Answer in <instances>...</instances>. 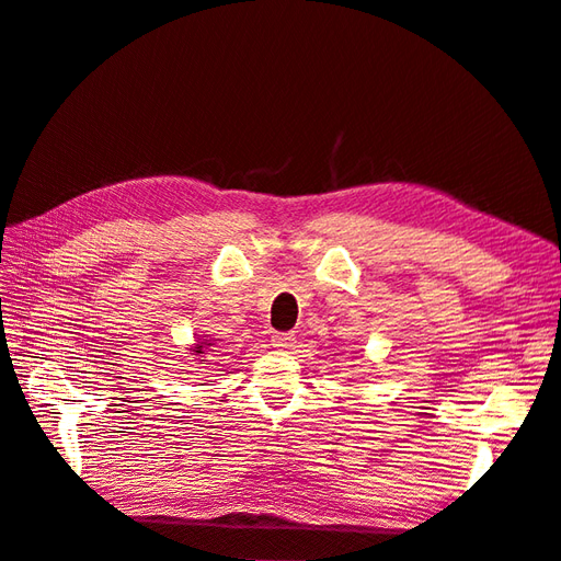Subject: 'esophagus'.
<instances>
[{
	"mask_svg": "<svg viewBox=\"0 0 561 561\" xmlns=\"http://www.w3.org/2000/svg\"><path fill=\"white\" fill-rule=\"evenodd\" d=\"M293 344H295V334H290V332H274V334H271V346H274V348L285 351V348H290Z\"/></svg>",
	"mask_w": 561,
	"mask_h": 561,
	"instance_id": "obj_1",
	"label": "esophagus"
}]
</instances>
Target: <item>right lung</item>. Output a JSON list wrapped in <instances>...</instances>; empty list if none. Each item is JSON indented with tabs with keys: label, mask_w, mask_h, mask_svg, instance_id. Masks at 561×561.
<instances>
[{
	"label": "right lung",
	"mask_w": 561,
	"mask_h": 561,
	"mask_svg": "<svg viewBox=\"0 0 561 561\" xmlns=\"http://www.w3.org/2000/svg\"><path fill=\"white\" fill-rule=\"evenodd\" d=\"M203 346H210V344H206V342H203V344H196V355H198V353H203Z\"/></svg>",
	"instance_id": "add662e5"
}]
</instances>
